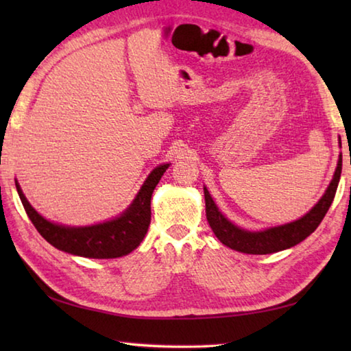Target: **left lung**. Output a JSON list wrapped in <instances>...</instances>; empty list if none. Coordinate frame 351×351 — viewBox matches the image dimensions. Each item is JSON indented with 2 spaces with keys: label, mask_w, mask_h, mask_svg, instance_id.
<instances>
[{
  "label": "left lung",
  "mask_w": 351,
  "mask_h": 351,
  "mask_svg": "<svg viewBox=\"0 0 351 351\" xmlns=\"http://www.w3.org/2000/svg\"><path fill=\"white\" fill-rule=\"evenodd\" d=\"M342 171V154L337 161V167L335 171V176L330 182L328 189L325 190L324 197L319 199V203L313 207V209L299 219L293 223H287L282 226H276V228H269L265 230H258V232H251V230H245L230 223L221 212L218 210L217 204L213 203L209 190L204 187V199H206V217L209 226L217 235V239L234 251L245 252V254H272L283 251V249L293 247L304 241L308 235H311L317 226L322 221L325 213L328 212L330 206L335 199L337 184L341 180Z\"/></svg>",
  "instance_id": "1"
}]
</instances>
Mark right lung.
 <instances>
[{"instance_id":"add662e5","label":"right lung","mask_w":351,"mask_h":351,"mask_svg":"<svg viewBox=\"0 0 351 351\" xmlns=\"http://www.w3.org/2000/svg\"><path fill=\"white\" fill-rule=\"evenodd\" d=\"M169 165L162 164L153 169L133 203L121 217L100 224L82 226V228L51 223L29 204L16 180L15 186L29 219L47 243L63 252L80 255V257L116 258L134 251L144 240L152 219V193Z\"/></svg>"}]
</instances>
